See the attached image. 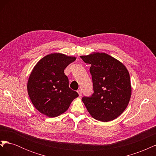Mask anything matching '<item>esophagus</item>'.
<instances>
[{
    "instance_id": "34e87169",
    "label": "esophagus",
    "mask_w": 156,
    "mask_h": 156,
    "mask_svg": "<svg viewBox=\"0 0 156 156\" xmlns=\"http://www.w3.org/2000/svg\"><path fill=\"white\" fill-rule=\"evenodd\" d=\"M77 93L79 94V96L80 97H81V96H82V91H81L80 89H79L78 90H77Z\"/></svg>"
}]
</instances>
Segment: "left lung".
I'll return each instance as SVG.
<instances>
[{
	"mask_svg": "<svg viewBox=\"0 0 156 156\" xmlns=\"http://www.w3.org/2000/svg\"><path fill=\"white\" fill-rule=\"evenodd\" d=\"M90 64L94 94L82 101L92 118L99 121L116 119L128 105L131 85L128 70L119 60L105 53L93 52L80 56Z\"/></svg>",
	"mask_w": 156,
	"mask_h": 156,
	"instance_id": "left-lung-1",
	"label": "left lung"
}]
</instances>
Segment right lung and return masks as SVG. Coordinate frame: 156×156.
I'll return each instance as SVG.
<instances>
[{
	"mask_svg": "<svg viewBox=\"0 0 156 156\" xmlns=\"http://www.w3.org/2000/svg\"><path fill=\"white\" fill-rule=\"evenodd\" d=\"M76 57L54 53L40 59L32 69L27 83V91L33 105L49 118L66 111L72 101L79 96L69 88L64 69Z\"/></svg>",
	"mask_w": 156,
	"mask_h": 156,
	"instance_id": "obj_1",
	"label": "right lung"
}]
</instances>
